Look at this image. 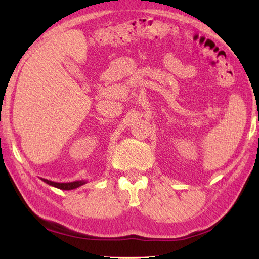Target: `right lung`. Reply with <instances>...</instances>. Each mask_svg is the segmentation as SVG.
I'll list each match as a JSON object with an SVG mask.
<instances>
[{"mask_svg": "<svg viewBox=\"0 0 259 259\" xmlns=\"http://www.w3.org/2000/svg\"><path fill=\"white\" fill-rule=\"evenodd\" d=\"M43 181H45L46 184L50 185V186H53L56 187V188H59V189H62V190H71V189H75L78 188V187L82 186L87 184L85 180H78V181H72V183H56V181H51V180H48V179H45V178H41Z\"/></svg>", "mask_w": 259, "mask_h": 259, "instance_id": "1", "label": "right lung"}]
</instances>
